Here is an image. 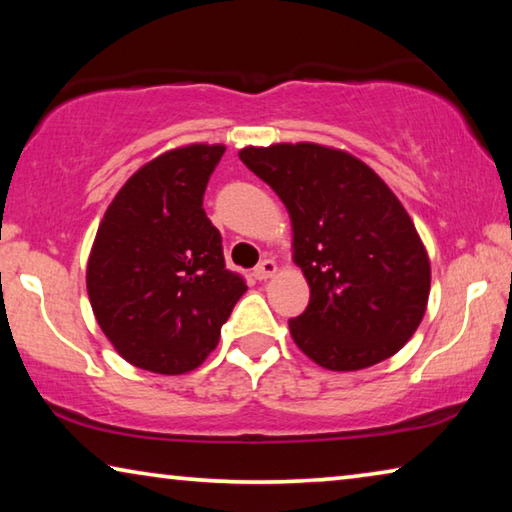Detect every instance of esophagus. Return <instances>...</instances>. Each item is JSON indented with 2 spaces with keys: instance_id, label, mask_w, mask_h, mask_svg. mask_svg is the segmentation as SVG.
<instances>
[{
  "instance_id": "esophagus-1",
  "label": "esophagus",
  "mask_w": 512,
  "mask_h": 512,
  "mask_svg": "<svg viewBox=\"0 0 512 512\" xmlns=\"http://www.w3.org/2000/svg\"><path fill=\"white\" fill-rule=\"evenodd\" d=\"M277 273V264H275V259H262V262H259L257 266H255V277L259 282L262 280H268V277H273Z\"/></svg>"
}]
</instances>
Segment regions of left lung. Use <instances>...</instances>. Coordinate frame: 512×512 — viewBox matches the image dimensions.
I'll list each match as a JSON object with an SVG mask.
<instances>
[{
  "mask_svg": "<svg viewBox=\"0 0 512 512\" xmlns=\"http://www.w3.org/2000/svg\"><path fill=\"white\" fill-rule=\"evenodd\" d=\"M241 162L287 205L309 305L289 329L327 370L393 357L427 311L431 266L404 205L366 162L311 142L246 146Z\"/></svg>",
  "mask_w": 512,
  "mask_h": 512,
  "instance_id": "1",
  "label": "left lung"
}]
</instances>
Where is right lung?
Listing matches in <instances>:
<instances>
[{
  "instance_id": "add662e5",
  "label": "right lung",
  "mask_w": 512,
  "mask_h": 512,
  "mask_svg": "<svg viewBox=\"0 0 512 512\" xmlns=\"http://www.w3.org/2000/svg\"><path fill=\"white\" fill-rule=\"evenodd\" d=\"M223 144H189L137 169L112 198L88 259L97 323L128 363L183 375L201 366L246 293L225 268L203 194Z\"/></svg>"
}]
</instances>
